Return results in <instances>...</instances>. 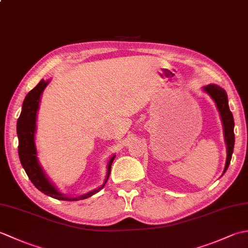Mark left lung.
I'll return each instance as SVG.
<instances>
[{
	"mask_svg": "<svg viewBox=\"0 0 248 248\" xmlns=\"http://www.w3.org/2000/svg\"><path fill=\"white\" fill-rule=\"evenodd\" d=\"M204 91L207 92L217 105V108L219 110L220 117H222L223 125H224V133H225V140L226 144H227V161H226V166L224 172H226L227 168L230 164L231 156H232L233 152V146H234V133H233V127L234 121L232 113L230 112L228 107V98L227 93H226L223 88L215 85V84H210L208 86H204Z\"/></svg>",
	"mask_w": 248,
	"mask_h": 248,
	"instance_id": "8db88e82",
	"label": "left lung"
}]
</instances>
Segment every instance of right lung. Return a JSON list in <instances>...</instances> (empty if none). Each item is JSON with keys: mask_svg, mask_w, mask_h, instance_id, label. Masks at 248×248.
Segmentation results:
<instances>
[{"mask_svg": "<svg viewBox=\"0 0 248 248\" xmlns=\"http://www.w3.org/2000/svg\"><path fill=\"white\" fill-rule=\"evenodd\" d=\"M49 81L41 80L37 86L34 87L31 91L26 94V97L23 101L22 110H21L20 117L17 121V134L19 139V146H18V152L19 157L22 164L26 175L29 176L30 180L33 182L34 186L39 189L40 192L45 193L50 197H53L59 200H80L91 197L92 195L98 193L101 189L105 183H107L108 179L110 173V167H112V163L115 159V155L110 157L108 165V177L105 179L104 183L101 186L97 189L89 192L85 195L78 197H66L64 195L61 194L57 189L52 186L51 182L46 177L45 172L41 170V167L37 161V154H36V147L34 141V134L36 130V114L37 109L39 107V100L40 96L43 93L44 89L48 85Z\"/></svg>", "mask_w": 248, "mask_h": 248, "instance_id": "right-lung-1", "label": "right lung"}]
</instances>
